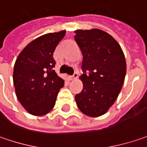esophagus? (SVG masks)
I'll use <instances>...</instances> for the list:
<instances>
[{"instance_id": "esophagus-1", "label": "esophagus", "mask_w": 147, "mask_h": 147, "mask_svg": "<svg viewBox=\"0 0 147 147\" xmlns=\"http://www.w3.org/2000/svg\"><path fill=\"white\" fill-rule=\"evenodd\" d=\"M77 77H78V72H77V71H75V72H74V74H73V76H70V79H71V80H75V79H76Z\"/></svg>"}]
</instances>
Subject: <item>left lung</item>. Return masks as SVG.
<instances>
[{"instance_id":"1","label":"left lung","mask_w":147,"mask_h":147,"mask_svg":"<svg viewBox=\"0 0 147 147\" xmlns=\"http://www.w3.org/2000/svg\"><path fill=\"white\" fill-rule=\"evenodd\" d=\"M75 40L83 54L84 87L76 95L78 108L90 117L105 114L117 98L126 74V62L118 42L99 29L76 30Z\"/></svg>"}]
</instances>
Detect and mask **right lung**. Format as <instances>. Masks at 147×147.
I'll return each instance as SVG.
<instances>
[{"mask_svg":"<svg viewBox=\"0 0 147 147\" xmlns=\"http://www.w3.org/2000/svg\"><path fill=\"white\" fill-rule=\"evenodd\" d=\"M65 31L35 39L19 53L13 67V84L18 101L30 114L44 115L53 108L64 80L55 71L53 52Z\"/></svg>","mask_w":147,"mask_h":147,"instance_id":"1","label":"right lung"}]
</instances>
